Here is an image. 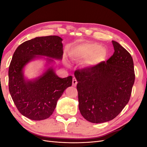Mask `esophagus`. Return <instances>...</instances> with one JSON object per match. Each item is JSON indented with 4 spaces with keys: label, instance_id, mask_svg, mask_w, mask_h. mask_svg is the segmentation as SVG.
<instances>
[{
    "label": "esophagus",
    "instance_id": "34e87169",
    "mask_svg": "<svg viewBox=\"0 0 147 147\" xmlns=\"http://www.w3.org/2000/svg\"><path fill=\"white\" fill-rule=\"evenodd\" d=\"M77 80H76V78H75V77H74L73 79H72V86H75L77 85Z\"/></svg>",
    "mask_w": 147,
    "mask_h": 147
}]
</instances>
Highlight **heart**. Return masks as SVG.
Listing matches in <instances>:
<instances>
[{
	"label": "heart",
	"instance_id": "heart-1",
	"mask_svg": "<svg viewBox=\"0 0 147 147\" xmlns=\"http://www.w3.org/2000/svg\"><path fill=\"white\" fill-rule=\"evenodd\" d=\"M99 48L98 45L95 44H83L76 47L74 49V53L78 56L83 58H90L94 55L96 51ZM104 56V52L100 50L98 53L90 61V65H94L100 61Z\"/></svg>",
	"mask_w": 147,
	"mask_h": 147
}]
</instances>
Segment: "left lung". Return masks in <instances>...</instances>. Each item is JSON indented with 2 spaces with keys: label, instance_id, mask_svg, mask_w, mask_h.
<instances>
[{
  "label": "left lung",
  "instance_id": "obj_1",
  "mask_svg": "<svg viewBox=\"0 0 147 147\" xmlns=\"http://www.w3.org/2000/svg\"><path fill=\"white\" fill-rule=\"evenodd\" d=\"M112 43L115 52L106 62L74 73L80 112L92 123L107 122L117 117L129 100L134 83L131 55L118 42Z\"/></svg>",
  "mask_w": 147,
  "mask_h": 147
}]
</instances>
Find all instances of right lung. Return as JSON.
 <instances>
[{
    "label": "right lung",
    "instance_id": "1",
    "mask_svg": "<svg viewBox=\"0 0 147 147\" xmlns=\"http://www.w3.org/2000/svg\"><path fill=\"white\" fill-rule=\"evenodd\" d=\"M62 39L56 35L36 37L18 47L8 69V86L11 98L19 112L32 120H43L53 114L57 102L66 88L72 86V77L62 78L56 75L53 66L33 80L24 77L23 69L30 61L42 56L48 64L61 60Z\"/></svg>",
    "mask_w": 147,
    "mask_h": 147
}]
</instances>
